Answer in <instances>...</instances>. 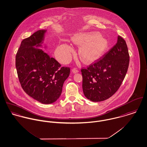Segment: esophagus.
<instances>
[{"label": "esophagus", "instance_id": "1", "mask_svg": "<svg viewBox=\"0 0 147 147\" xmlns=\"http://www.w3.org/2000/svg\"><path fill=\"white\" fill-rule=\"evenodd\" d=\"M71 72L73 73H78L79 72V70L77 69V68H73V69H72V70H71Z\"/></svg>", "mask_w": 147, "mask_h": 147}]
</instances>
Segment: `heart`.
I'll list each match as a JSON object with an SVG mask.
<instances>
[{
    "label": "heart",
    "instance_id": "1",
    "mask_svg": "<svg viewBox=\"0 0 147 147\" xmlns=\"http://www.w3.org/2000/svg\"><path fill=\"white\" fill-rule=\"evenodd\" d=\"M72 42L82 46L79 51L80 57L84 63L96 60L108 47L107 40L96 33H81L73 36ZM73 48L67 43H63L56 49V56L63 63H67L71 58Z\"/></svg>",
    "mask_w": 147,
    "mask_h": 147
}]
</instances>
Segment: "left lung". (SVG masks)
Segmentation results:
<instances>
[{
    "label": "left lung",
    "instance_id": "1",
    "mask_svg": "<svg viewBox=\"0 0 147 147\" xmlns=\"http://www.w3.org/2000/svg\"><path fill=\"white\" fill-rule=\"evenodd\" d=\"M125 40L120 36L104 57L86 69H82V88L85 97L98 102L113 96L123 81L129 65Z\"/></svg>",
    "mask_w": 147,
    "mask_h": 147
}]
</instances>
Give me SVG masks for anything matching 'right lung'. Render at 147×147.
I'll use <instances>...</instances> for the list:
<instances>
[{
	"label": "right lung",
	"mask_w": 147,
	"mask_h": 147,
	"mask_svg": "<svg viewBox=\"0 0 147 147\" xmlns=\"http://www.w3.org/2000/svg\"><path fill=\"white\" fill-rule=\"evenodd\" d=\"M47 30H39L24 39L17 52L16 67L24 91L38 101L49 104L60 98L63 86L70 74L53 57L39 48L43 46Z\"/></svg>",
	"instance_id": "obj_1"
}]
</instances>
